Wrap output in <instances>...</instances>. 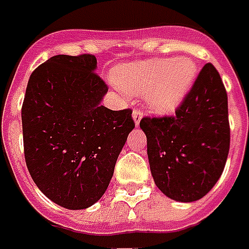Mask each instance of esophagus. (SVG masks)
Masks as SVG:
<instances>
[{
    "instance_id": "1",
    "label": "esophagus",
    "mask_w": 249,
    "mask_h": 249,
    "mask_svg": "<svg viewBox=\"0 0 249 249\" xmlns=\"http://www.w3.org/2000/svg\"><path fill=\"white\" fill-rule=\"evenodd\" d=\"M132 118H134V121H135V124L138 126L142 121V118H143V110L140 109H134L132 111Z\"/></svg>"
}]
</instances>
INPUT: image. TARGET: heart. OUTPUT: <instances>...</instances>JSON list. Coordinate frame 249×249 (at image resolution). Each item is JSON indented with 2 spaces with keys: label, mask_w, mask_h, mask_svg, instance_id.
Wrapping results in <instances>:
<instances>
[{
  "label": "heart",
  "mask_w": 249,
  "mask_h": 249,
  "mask_svg": "<svg viewBox=\"0 0 249 249\" xmlns=\"http://www.w3.org/2000/svg\"><path fill=\"white\" fill-rule=\"evenodd\" d=\"M197 74L190 59H151L118 67L117 85L132 96H147L153 111L173 113L193 85Z\"/></svg>",
  "instance_id": "heart-1"
}]
</instances>
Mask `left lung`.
<instances>
[{"instance_id":"obj_1","label":"left lung","mask_w":249,"mask_h":249,"mask_svg":"<svg viewBox=\"0 0 249 249\" xmlns=\"http://www.w3.org/2000/svg\"><path fill=\"white\" fill-rule=\"evenodd\" d=\"M155 184L167 197L193 202L219 180L230 149L227 91L213 64L203 65L175 115L144 117Z\"/></svg>"}]
</instances>
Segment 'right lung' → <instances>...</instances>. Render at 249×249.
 <instances>
[{"mask_svg": "<svg viewBox=\"0 0 249 249\" xmlns=\"http://www.w3.org/2000/svg\"><path fill=\"white\" fill-rule=\"evenodd\" d=\"M94 55H56L30 76L22 105L25 160L42 193L69 210L100 199L134 130L132 110L101 105Z\"/></svg>", "mask_w": 249, "mask_h": 249, "instance_id": "1", "label": "right lung"}]
</instances>
